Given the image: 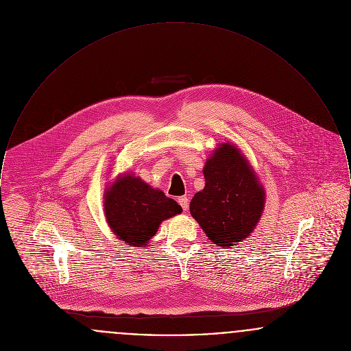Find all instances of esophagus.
Masks as SVG:
<instances>
[{
    "label": "esophagus",
    "instance_id": "obj_1",
    "mask_svg": "<svg viewBox=\"0 0 351 351\" xmlns=\"http://www.w3.org/2000/svg\"><path fill=\"white\" fill-rule=\"evenodd\" d=\"M178 203L181 204V207L184 208V211H186V210L189 208V199H187V197H180V198H178Z\"/></svg>",
    "mask_w": 351,
    "mask_h": 351
}]
</instances>
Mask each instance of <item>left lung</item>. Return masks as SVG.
Returning a JSON list of instances; mask_svg holds the SVG:
<instances>
[{"label": "left lung", "instance_id": "8db88e82", "mask_svg": "<svg viewBox=\"0 0 351 351\" xmlns=\"http://www.w3.org/2000/svg\"><path fill=\"white\" fill-rule=\"evenodd\" d=\"M206 184L190 202V214L217 247L230 248L256 228L265 190L248 158L231 143L219 144L203 167Z\"/></svg>", "mask_w": 351, "mask_h": 351}]
</instances>
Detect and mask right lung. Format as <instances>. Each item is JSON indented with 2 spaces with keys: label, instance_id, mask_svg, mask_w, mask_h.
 Returning <instances> with one entry per match:
<instances>
[{
  "label": "right lung",
  "instance_id": "right-lung-1",
  "mask_svg": "<svg viewBox=\"0 0 351 351\" xmlns=\"http://www.w3.org/2000/svg\"><path fill=\"white\" fill-rule=\"evenodd\" d=\"M104 215L113 235L130 247H148L160 224L182 213L162 190L132 171L119 174L104 191Z\"/></svg>",
  "mask_w": 351,
  "mask_h": 351
}]
</instances>
